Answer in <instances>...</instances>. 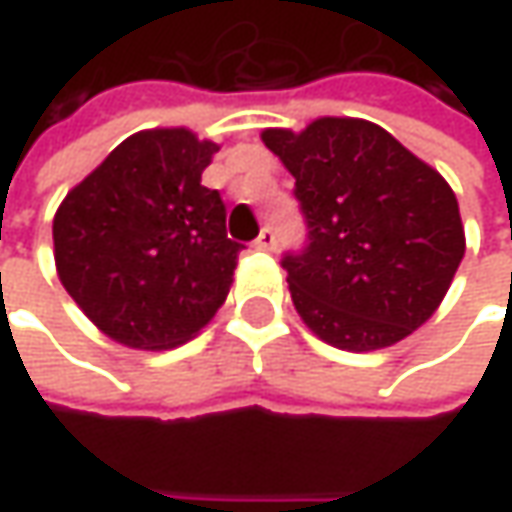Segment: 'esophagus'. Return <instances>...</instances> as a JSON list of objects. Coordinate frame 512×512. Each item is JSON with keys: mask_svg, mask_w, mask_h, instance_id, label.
<instances>
[{"mask_svg": "<svg viewBox=\"0 0 512 512\" xmlns=\"http://www.w3.org/2000/svg\"><path fill=\"white\" fill-rule=\"evenodd\" d=\"M253 245L259 247V250H273V247H276V233H273L270 227H265V230L259 233V239L253 242Z\"/></svg>", "mask_w": 512, "mask_h": 512, "instance_id": "34e87169", "label": "esophagus"}]
</instances>
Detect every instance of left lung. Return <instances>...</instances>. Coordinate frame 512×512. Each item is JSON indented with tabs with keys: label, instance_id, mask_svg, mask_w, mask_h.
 I'll return each instance as SVG.
<instances>
[{
	"label": "left lung",
	"instance_id": "1",
	"mask_svg": "<svg viewBox=\"0 0 512 512\" xmlns=\"http://www.w3.org/2000/svg\"><path fill=\"white\" fill-rule=\"evenodd\" d=\"M262 142L296 179L307 247L282 259L296 313L322 342L370 353L442 305L464 256L453 187L367 119L322 116Z\"/></svg>",
	"mask_w": 512,
	"mask_h": 512
}]
</instances>
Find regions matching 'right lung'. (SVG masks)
<instances>
[{
  "label": "right lung",
  "instance_id": "1",
  "mask_svg": "<svg viewBox=\"0 0 512 512\" xmlns=\"http://www.w3.org/2000/svg\"><path fill=\"white\" fill-rule=\"evenodd\" d=\"M216 142L187 128L128 136L53 216L59 282L93 325L133 350L193 339L225 305L242 245L202 185Z\"/></svg>",
  "mask_w": 512,
  "mask_h": 512
}]
</instances>
